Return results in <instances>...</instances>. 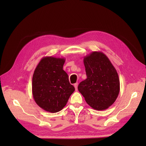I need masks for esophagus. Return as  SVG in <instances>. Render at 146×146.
<instances>
[{"label":"esophagus","mask_w":146,"mask_h":146,"mask_svg":"<svg viewBox=\"0 0 146 146\" xmlns=\"http://www.w3.org/2000/svg\"><path fill=\"white\" fill-rule=\"evenodd\" d=\"M78 83H74V88H75L76 90H78Z\"/></svg>","instance_id":"obj_1"}]
</instances>
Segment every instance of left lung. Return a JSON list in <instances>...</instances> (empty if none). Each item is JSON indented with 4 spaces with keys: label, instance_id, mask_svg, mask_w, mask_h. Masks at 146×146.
<instances>
[{
    "label": "left lung",
    "instance_id": "obj_1",
    "mask_svg": "<svg viewBox=\"0 0 146 146\" xmlns=\"http://www.w3.org/2000/svg\"><path fill=\"white\" fill-rule=\"evenodd\" d=\"M83 63L87 79L79 83V92L93 109H108L116 101L120 90L115 68L101 51H93L85 56Z\"/></svg>",
    "mask_w": 146,
    "mask_h": 146
}]
</instances>
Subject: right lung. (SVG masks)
<instances>
[{
	"mask_svg": "<svg viewBox=\"0 0 146 146\" xmlns=\"http://www.w3.org/2000/svg\"><path fill=\"white\" fill-rule=\"evenodd\" d=\"M64 63V58L44 57L34 70L33 96L36 104L45 111H61L75 90L63 69Z\"/></svg>",
	"mask_w": 146,
	"mask_h": 146,
	"instance_id": "right-lung-1",
	"label": "right lung"
}]
</instances>
